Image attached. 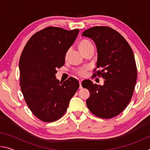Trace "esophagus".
<instances>
[{
    "mask_svg": "<svg viewBox=\"0 0 150 150\" xmlns=\"http://www.w3.org/2000/svg\"><path fill=\"white\" fill-rule=\"evenodd\" d=\"M79 85H80L79 88H80V89H81V88H83L82 87V85H81V83H82V80H79Z\"/></svg>",
    "mask_w": 150,
    "mask_h": 150,
    "instance_id": "obj_1",
    "label": "esophagus"
}]
</instances>
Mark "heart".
I'll return each mask as SVG.
<instances>
[{
	"mask_svg": "<svg viewBox=\"0 0 150 150\" xmlns=\"http://www.w3.org/2000/svg\"><path fill=\"white\" fill-rule=\"evenodd\" d=\"M91 45H93L90 41H88V40H82V41L79 43V47L81 51H83V50H85L86 48H87L89 46H91ZM69 52V50L67 51V54H66V55H68ZM87 69V67L80 68L79 69H78L77 71V73L80 75H84L85 74Z\"/></svg>",
	"mask_w": 150,
	"mask_h": 150,
	"instance_id": "1",
	"label": "heart"
}]
</instances>
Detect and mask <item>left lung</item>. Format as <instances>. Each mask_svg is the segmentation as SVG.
I'll return each instance as SVG.
<instances>
[{"label": "left lung", "instance_id": "obj_1", "mask_svg": "<svg viewBox=\"0 0 150 150\" xmlns=\"http://www.w3.org/2000/svg\"><path fill=\"white\" fill-rule=\"evenodd\" d=\"M82 35L93 40L97 50L96 68L100 70L93 76L105 79L103 85L83 81V87L90 92L87 106L98 117L113 118L126 108L133 95L137 80L133 51L122 35L107 26L93 27Z\"/></svg>", "mask_w": 150, "mask_h": 150}]
</instances>
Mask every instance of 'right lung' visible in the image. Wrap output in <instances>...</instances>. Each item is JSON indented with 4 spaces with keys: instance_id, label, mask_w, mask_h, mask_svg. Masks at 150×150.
<instances>
[{
    "instance_id": "1",
    "label": "right lung",
    "mask_w": 150,
    "mask_h": 150,
    "mask_svg": "<svg viewBox=\"0 0 150 150\" xmlns=\"http://www.w3.org/2000/svg\"><path fill=\"white\" fill-rule=\"evenodd\" d=\"M79 32L47 27L30 38L20 56V85L25 101L32 113L45 122L64 115L79 87L75 78L63 83L55 76L56 69L65 64L66 54Z\"/></svg>"
}]
</instances>
